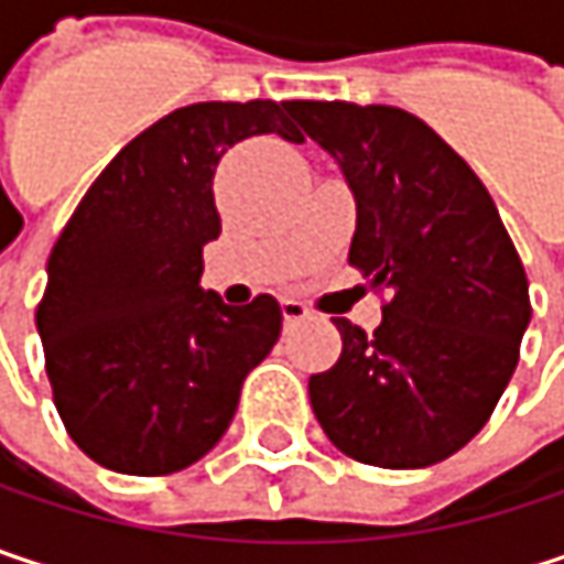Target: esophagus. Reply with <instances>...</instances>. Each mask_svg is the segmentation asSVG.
<instances>
[{
    "instance_id": "1",
    "label": "esophagus",
    "mask_w": 564,
    "mask_h": 564,
    "mask_svg": "<svg viewBox=\"0 0 564 564\" xmlns=\"http://www.w3.org/2000/svg\"><path fill=\"white\" fill-rule=\"evenodd\" d=\"M281 310H283V319L286 323H300V319H306L310 316V306L306 303H300V300H281Z\"/></svg>"
}]
</instances>
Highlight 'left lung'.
I'll use <instances>...</instances> for the list:
<instances>
[{
  "mask_svg": "<svg viewBox=\"0 0 564 564\" xmlns=\"http://www.w3.org/2000/svg\"><path fill=\"white\" fill-rule=\"evenodd\" d=\"M356 198L349 264L389 286L369 336L336 316L343 352L310 376L326 437L352 460L417 470L494 414L529 326V281L487 185L424 120L386 104L290 100Z\"/></svg>",
  "mask_w": 564,
  "mask_h": 564,
  "instance_id": "left-lung-1",
  "label": "left lung"
}]
</instances>
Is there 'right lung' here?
I'll return each instance as SVG.
<instances>
[{"mask_svg":"<svg viewBox=\"0 0 564 564\" xmlns=\"http://www.w3.org/2000/svg\"><path fill=\"white\" fill-rule=\"evenodd\" d=\"M286 107L172 110L110 160L64 225L35 323L57 414L100 467L163 477L205 457L274 349L283 313L271 293L228 306L198 281L202 248L221 235L218 160L261 133L300 143Z\"/></svg>","mask_w":564,"mask_h":564,"instance_id":"1","label":"right lung"}]
</instances>
